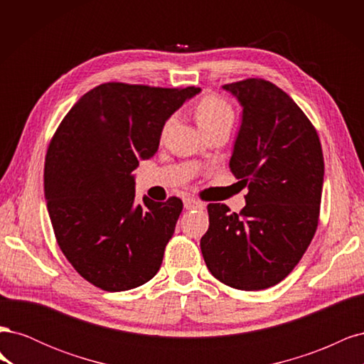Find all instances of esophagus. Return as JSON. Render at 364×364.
I'll list each match as a JSON object with an SVG mask.
<instances>
[{
	"label": "esophagus",
	"mask_w": 364,
	"mask_h": 364,
	"mask_svg": "<svg viewBox=\"0 0 364 364\" xmlns=\"http://www.w3.org/2000/svg\"><path fill=\"white\" fill-rule=\"evenodd\" d=\"M183 208L185 209H202V208H205V205L202 202H199V200H196V199H191V197H188V199L183 200Z\"/></svg>",
	"instance_id": "obj_1"
}]
</instances>
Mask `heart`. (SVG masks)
<instances>
[{
    "label": "heart",
    "mask_w": 364,
    "mask_h": 364,
    "mask_svg": "<svg viewBox=\"0 0 364 364\" xmlns=\"http://www.w3.org/2000/svg\"><path fill=\"white\" fill-rule=\"evenodd\" d=\"M196 114H197V123H199L200 129H211L218 124H230L232 126L234 121V111L232 106H230L225 98L218 97V95H206L202 100L197 103L196 107ZM174 117L168 118L165 121V124L162 127V135L167 134V130L173 124Z\"/></svg>",
    "instance_id": "b5f03b06"
}]
</instances>
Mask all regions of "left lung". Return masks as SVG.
<instances>
[{"mask_svg":"<svg viewBox=\"0 0 364 364\" xmlns=\"http://www.w3.org/2000/svg\"><path fill=\"white\" fill-rule=\"evenodd\" d=\"M243 107L229 168L247 185L240 214L209 203L200 240L213 277L238 290L281 282L301 261L318 223L323 153L310 119L277 85L246 79L225 85Z\"/></svg>","mask_w":364,"mask_h":364,"instance_id":"8db88e82","label":"left lung"}]
</instances>
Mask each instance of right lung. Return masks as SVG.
Masks as SVG:
<instances>
[{"label": "right lung", "instance_id": "add662e5", "mask_svg": "<svg viewBox=\"0 0 364 364\" xmlns=\"http://www.w3.org/2000/svg\"><path fill=\"white\" fill-rule=\"evenodd\" d=\"M199 87L103 83L65 115L46 156L43 193L63 255L106 291L139 287L158 273L182 200L135 203L141 159L158 151L162 127Z\"/></svg>", "mask_w": 364, "mask_h": 364}]
</instances>
